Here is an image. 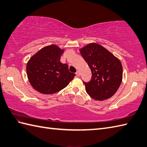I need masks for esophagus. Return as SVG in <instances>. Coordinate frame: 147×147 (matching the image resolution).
Here are the masks:
<instances>
[{"label": "esophagus", "mask_w": 147, "mask_h": 147, "mask_svg": "<svg viewBox=\"0 0 147 147\" xmlns=\"http://www.w3.org/2000/svg\"><path fill=\"white\" fill-rule=\"evenodd\" d=\"M76 76L77 77H79L80 76V73H79V71H77V72H76Z\"/></svg>", "instance_id": "1"}]
</instances>
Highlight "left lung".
Segmentation results:
<instances>
[{"instance_id": "left-lung-1", "label": "left lung", "mask_w": 147, "mask_h": 147, "mask_svg": "<svg viewBox=\"0 0 147 147\" xmlns=\"http://www.w3.org/2000/svg\"><path fill=\"white\" fill-rule=\"evenodd\" d=\"M92 71L91 80L84 82L85 90L92 98L104 100L112 96L122 80L120 60L102 45L92 43L80 50Z\"/></svg>"}]
</instances>
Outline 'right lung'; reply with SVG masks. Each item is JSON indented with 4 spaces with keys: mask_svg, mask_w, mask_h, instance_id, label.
Listing matches in <instances>:
<instances>
[{
    "mask_svg": "<svg viewBox=\"0 0 147 147\" xmlns=\"http://www.w3.org/2000/svg\"><path fill=\"white\" fill-rule=\"evenodd\" d=\"M63 50L55 45L45 47L32 56L27 64V75L31 85L38 92L52 94L64 88L76 74L66 63L60 62Z\"/></svg>",
    "mask_w": 147,
    "mask_h": 147,
    "instance_id": "right-lung-1",
    "label": "right lung"
}]
</instances>
